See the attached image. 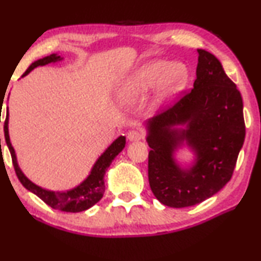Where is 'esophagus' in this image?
Wrapping results in <instances>:
<instances>
[{
  "mask_svg": "<svg viewBox=\"0 0 261 261\" xmlns=\"http://www.w3.org/2000/svg\"><path fill=\"white\" fill-rule=\"evenodd\" d=\"M127 138H129L130 142H138L144 138V134L139 130H132L127 134Z\"/></svg>",
  "mask_w": 261,
  "mask_h": 261,
  "instance_id": "obj_1",
  "label": "esophagus"
}]
</instances>
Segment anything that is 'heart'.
<instances>
[{"label": "heart", "mask_w": 261, "mask_h": 261, "mask_svg": "<svg viewBox=\"0 0 261 261\" xmlns=\"http://www.w3.org/2000/svg\"><path fill=\"white\" fill-rule=\"evenodd\" d=\"M189 80V69L182 62L171 64L163 59L145 62L124 80L119 87V97L135 100L157 84V101H164L185 89Z\"/></svg>", "instance_id": "obj_1"}]
</instances>
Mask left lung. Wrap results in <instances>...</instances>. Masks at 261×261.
I'll list each match as a JSON object with an SVG mask.
<instances>
[{
	"label": "left lung",
	"mask_w": 261,
	"mask_h": 261,
	"mask_svg": "<svg viewBox=\"0 0 261 261\" xmlns=\"http://www.w3.org/2000/svg\"><path fill=\"white\" fill-rule=\"evenodd\" d=\"M194 89L145 123L149 183L161 203L172 208L197 204L222 189L232 177L245 141L244 104L237 85L212 53L197 49ZM193 161L181 165L179 148Z\"/></svg>",
	"instance_id": "1"
}]
</instances>
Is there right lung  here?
<instances>
[{
	"label": "right lung",
	"instance_id": "add662e5",
	"mask_svg": "<svg viewBox=\"0 0 261 261\" xmlns=\"http://www.w3.org/2000/svg\"><path fill=\"white\" fill-rule=\"evenodd\" d=\"M61 60H64V58L58 56V54H50L48 57L39 59V60L34 61L31 66H29L27 71H25L23 73V75H22V78L29 74V73H31L35 67H38V66H45L50 64V62H58ZM8 123L9 112L8 108H7V117L5 122L6 143L10 151V155H12L13 164L14 168H15L17 177H19L20 182L25 189H28L29 192L35 194V195L40 197L43 202L50 205L52 208L67 213H79L86 211V209L91 208L101 199L105 192V172L110 167V164L112 163V161L116 159V156L118 155L119 152H122V150L125 148L126 141L124 136H119L118 138L115 139V141L105 149V151L98 157L97 161H95L92 169H91L90 174L87 175V177L84 179L83 182H80L78 186L73 187L72 189L65 190V192H54V190L45 189L42 188V187L35 185V183L32 182L31 179L23 174V171L21 170L19 163H17L15 150H14L12 143H10Z\"/></svg>",
	"mask_w": 261,
	"mask_h": 261
}]
</instances>
